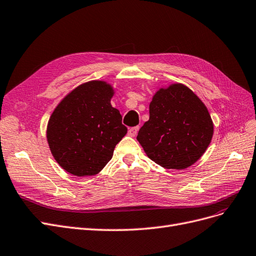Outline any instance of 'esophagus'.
<instances>
[{"instance_id": "obj_1", "label": "esophagus", "mask_w": 256, "mask_h": 256, "mask_svg": "<svg viewBox=\"0 0 256 256\" xmlns=\"http://www.w3.org/2000/svg\"><path fill=\"white\" fill-rule=\"evenodd\" d=\"M138 130H139V128H138V126H134V128H128V135H130V137H135V136H136V134H137Z\"/></svg>"}]
</instances>
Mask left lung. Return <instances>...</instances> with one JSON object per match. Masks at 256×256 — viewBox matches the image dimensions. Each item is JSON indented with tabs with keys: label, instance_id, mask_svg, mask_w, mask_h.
Masks as SVG:
<instances>
[{
	"label": "left lung",
	"instance_id": "obj_1",
	"mask_svg": "<svg viewBox=\"0 0 256 256\" xmlns=\"http://www.w3.org/2000/svg\"><path fill=\"white\" fill-rule=\"evenodd\" d=\"M150 118L137 140L148 158L166 169L190 167L208 149L214 124L205 104L183 84L160 88L149 106Z\"/></svg>",
	"mask_w": 256,
	"mask_h": 256
}]
</instances>
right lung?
I'll return each mask as SVG.
<instances>
[{"label":"right lung","mask_w":256,"mask_h":256,"mask_svg":"<svg viewBox=\"0 0 256 256\" xmlns=\"http://www.w3.org/2000/svg\"><path fill=\"white\" fill-rule=\"evenodd\" d=\"M114 94L107 82H87L66 96L48 119L46 140L51 153L71 174H98L128 133L120 112L110 104Z\"/></svg>","instance_id":"1"}]
</instances>
